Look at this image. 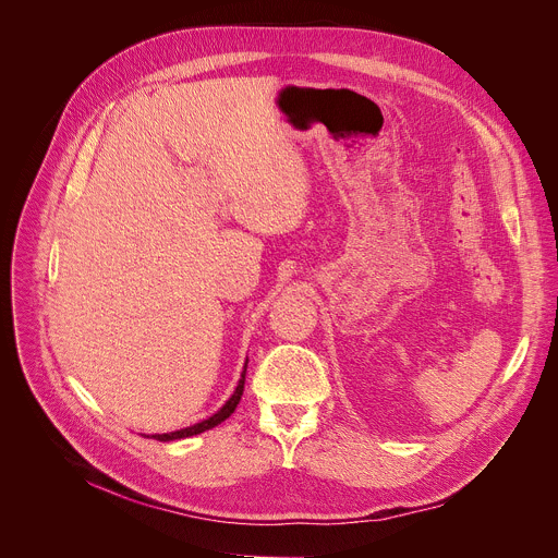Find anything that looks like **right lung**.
<instances>
[{"mask_svg": "<svg viewBox=\"0 0 558 558\" xmlns=\"http://www.w3.org/2000/svg\"><path fill=\"white\" fill-rule=\"evenodd\" d=\"M244 375H246V365H244V373H242V379H240L235 392L231 395V399H229L225 405L219 408V411H217L213 417H208V420H204V422H199V424H195V426H189V428H181V430H174V433H163V435H153V437H155V439H161V441L193 437V435H199V433H204V430H208V428H215L217 424H221L227 417H231L233 411L238 408V403H240L242 392H244Z\"/></svg>", "mask_w": 558, "mask_h": 558, "instance_id": "right-lung-1", "label": "right lung"}]
</instances>
